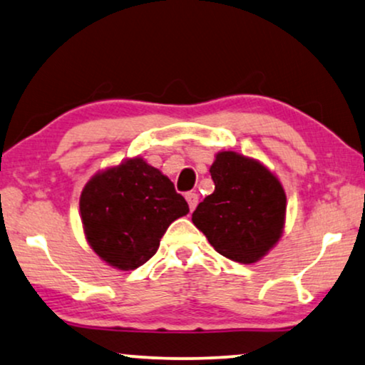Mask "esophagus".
<instances>
[{
  "label": "esophagus",
  "mask_w": 365,
  "mask_h": 365,
  "mask_svg": "<svg viewBox=\"0 0 365 365\" xmlns=\"http://www.w3.org/2000/svg\"><path fill=\"white\" fill-rule=\"evenodd\" d=\"M185 198H187V202H188V207H190V210L192 212L195 210V207H197V203H198V195H197V193H193V192L187 193Z\"/></svg>",
  "instance_id": "1"
}]
</instances>
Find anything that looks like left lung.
<instances>
[{"mask_svg":"<svg viewBox=\"0 0 365 365\" xmlns=\"http://www.w3.org/2000/svg\"><path fill=\"white\" fill-rule=\"evenodd\" d=\"M210 175L215 190L198 203L193 225L220 255L255 264L284 235L287 197L279 177L259 160L232 150L215 155Z\"/></svg>","mask_w":365,"mask_h":365,"instance_id":"1","label":"left lung"}]
</instances>
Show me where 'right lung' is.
Listing matches in <instances>:
<instances>
[{"label":"right lung","mask_w":365,"mask_h":365,"mask_svg":"<svg viewBox=\"0 0 365 365\" xmlns=\"http://www.w3.org/2000/svg\"><path fill=\"white\" fill-rule=\"evenodd\" d=\"M188 203L173 183L142 157L95 173L80 195L85 239L105 264L135 270L157 254L170 223Z\"/></svg>","instance_id":"add662e5"}]
</instances>
